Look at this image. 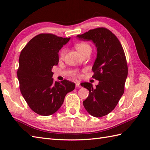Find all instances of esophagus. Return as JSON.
Instances as JSON below:
<instances>
[{"label":"esophagus","mask_w":150,"mask_h":150,"mask_svg":"<svg viewBox=\"0 0 150 150\" xmlns=\"http://www.w3.org/2000/svg\"><path fill=\"white\" fill-rule=\"evenodd\" d=\"M75 86H76V87H77V88H81V86L80 84V82H76Z\"/></svg>","instance_id":"34e87169"}]
</instances>
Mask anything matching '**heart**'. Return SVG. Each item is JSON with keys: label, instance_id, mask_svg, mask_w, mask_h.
Returning a JSON list of instances; mask_svg holds the SVG:
<instances>
[{"label": "heart", "instance_id": "obj_1", "mask_svg": "<svg viewBox=\"0 0 150 150\" xmlns=\"http://www.w3.org/2000/svg\"><path fill=\"white\" fill-rule=\"evenodd\" d=\"M75 47L78 52L81 54V55L88 52V51L91 50L90 46L89 45L88 43L84 42L77 43L75 45ZM64 55H65V50L63 49L61 50V52L60 53V59H63L64 57Z\"/></svg>", "mask_w": 150, "mask_h": 150}]
</instances>
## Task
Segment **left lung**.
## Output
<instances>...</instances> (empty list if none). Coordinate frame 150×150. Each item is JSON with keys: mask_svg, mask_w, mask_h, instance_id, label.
I'll use <instances>...</instances> for the list:
<instances>
[{"mask_svg": "<svg viewBox=\"0 0 150 150\" xmlns=\"http://www.w3.org/2000/svg\"><path fill=\"white\" fill-rule=\"evenodd\" d=\"M77 37L92 41L97 47L92 77L98 84L93 87L90 82H83L81 86L89 90L88 98L83 101L85 109L92 116L103 117L114 110L124 93L128 76L125 54L119 39L106 28L90 30Z\"/></svg>", "mask_w": 150, "mask_h": 150, "instance_id": "left-lung-1", "label": "left lung"}]
</instances>
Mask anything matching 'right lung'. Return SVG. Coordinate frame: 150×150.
Returning <instances> with one entry per match:
<instances>
[{
  "mask_svg": "<svg viewBox=\"0 0 150 150\" xmlns=\"http://www.w3.org/2000/svg\"><path fill=\"white\" fill-rule=\"evenodd\" d=\"M69 38L41 33L31 39L19 57L17 77L20 90L28 106L43 116L55 113L66 94L75 88L68 80L53 81L52 68L59 63V52Z\"/></svg>",
  "mask_w": 150,
  "mask_h": 150,
  "instance_id": "obj_1",
  "label": "right lung"
}]
</instances>
